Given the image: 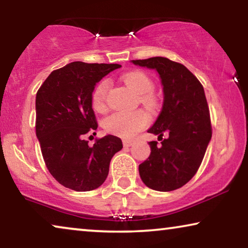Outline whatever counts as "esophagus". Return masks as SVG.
Returning a JSON list of instances; mask_svg holds the SVG:
<instances>
[{
  "label": "esophagus",
  "instance_id": "1",
  "mask_svg": "<svg viewBox=\"0 0 248 248\" xmlns=\"http://www.w3.org/2000/svg\"><path fill=\"white\" fill-rule=\"evenodd\" d=\"M134 139H124L123 140V145L124 146H131L134 143Z\"/></svg>",
  "mask_w": 248,
  "mask_h": 248
}]
</instances>
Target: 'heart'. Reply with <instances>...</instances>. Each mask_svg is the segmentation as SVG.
<instances>
[{"label": "heart", "instance_id": "obj_1", "mask_svg": "<svg viewBox=\"0 0 248 248\" xmlns=\"http://www.w3.org/2000/svg\"><path fill=\"white\" fill-rule=\"evenodd\" d=\"M123 80L128 87L140 95V99L143 104L148 106H153L155 104V97L152 95L154 82L145 73L131 71V73L124 75ZM109 87V80L103 79L96 85L93 91V107L98 112H104L106 109V97ZM149 115L143 110H135L131 113L115 112L104 120L103 126L105 131L110 134L121 136V138H128L144 128L149 124Z\"/></svg>", "mask_w": 248, "mask_h": 248}]
</instances>
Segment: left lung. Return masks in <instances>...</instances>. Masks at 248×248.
I'll list each match as a JSON object with an SVG mask.
<instances>
[{"label":"left lung","mask_w":248,"mask_h":248,"mask_svg":"<svg viewBox=\"0 0 248 248\" xmlns=\"http://www.w3.org/2000/svg\"><path fill=\"white\" fill-rule=\"evenodd\" d=\"M133 63L155 69L164 93L162 110L148 131L159 136L161 144L149 142L151 153L139 166L140 177L151 189L172 191L197 173L211 139L206 95L202 82L182 63L164 57L133 60Z\"/></svg>","instance_id":"left-lung-1"}]
</instances>
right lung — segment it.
I'll return each mask as SVG.
<instances>
[{
    "mask_svg": "<svg viewBox=\"0 0 248 248\" xmlns=\"http://www.w3.org/2000/svg\"><path fill=\"white\" fill-rule=\"evenodd\" d=\"M120 67L74 62L53 70L38 89L35 134L46 167L66 188L97 189L108 175L113 155L123 148L122 140L114 135L96 138L94 145L86 140L98 126L92 107L95 85Z\"/></svg>",
    "mask_w": 248,
    "mask_h": 248,
    "instance_id": "1",
    "label": "right lung"
}]
</instances>
